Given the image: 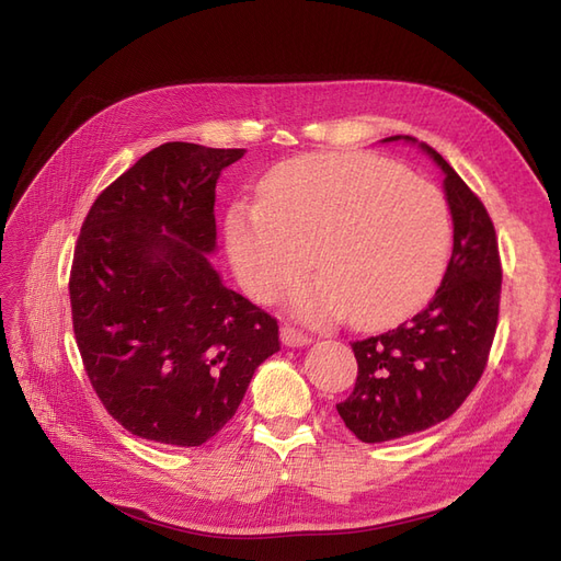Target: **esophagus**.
Listing matches in <instances>:
<instances>
[{
    "label": "esophagus",
    "instance_id": "obj_1",
    "mask_svg": "<svg viewBox=\"0 0 561 561\" xmlns=\"http://www.w3.org/2000/svg\"><path fill=\"white\" fill-rule=\"evenodd\" d=\"M280 339H283L285 346H307V344H311V336L304 334L301 330H297L293 325L280 328Z\"/></svg>",
    "mask_w": 561,
    "mask_h": 561
}]
</instances>
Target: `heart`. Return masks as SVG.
I'll use <instances>...</instances> for the list:
<instances>
[{
    "label": "heart",
    "instance_id": "1",
    "mask_svg": "<svg viewBox=\"0 0 561 561\" xmlns=\"http://www.w3.org/2000/svg\"><path fill=\"white\" fill-rule=\"evenodd\" d=\"M225 236L252 299H278L316 262L322 274L295 293V313L311 322L353 313L363 328H383L419 311L437 290L451 250V215L437 186L393 163L307 154L276 165L257 203L233 206Z\"/></svg>",
    "mask_w": 561,
    "mask_h": 561
}]
</instances>
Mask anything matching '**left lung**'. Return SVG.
Wrapping results in <instances>:
<instances>
[{
    "label": "left lung",
    "instance_id": "obj_1",
    "mask_svg": "<svg viewBox=\"0 0 561 561\" xmlns=\"http://www.w3.org/2000/svg\"><path fill=\"white\" fill-rule=\"evenodd\" d=\"M390 140L416 142L412 135ZM421 149L445 173L454 248L435 297L396 330L353 342L358 379L336 404L363 443H386L449 419L478 386L499 325L501 254L480 196L437 151Z\"/></svg>",
    "mask_w": 561,
    "mask_h": 561
}]
</instances>
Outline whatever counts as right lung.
Masks as SVG:
<instances>
[{"instance_id":"add662e5","label":"right lung","mask_w":561,"mask_h":561,"mask_svg":"<svg viewBox=\"0 0 561 561\" xmlns=\"http://www.w3.org/2000/svg\"><path fill=\"white\" fill-rule=\"evenodd\" d=\"M245 149L165 142L103 190L70 271L75 339L105 410L142 439L198 447L280 351L278 320L208 262L215 184Z\"/></svg>"}]
</instances>
